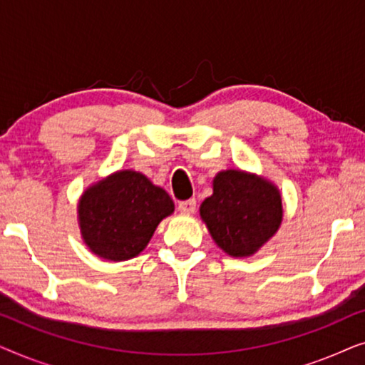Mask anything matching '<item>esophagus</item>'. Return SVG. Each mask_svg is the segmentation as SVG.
Listing matches in <instances>:
<instances>
[{
	"mask_svg": "<svg viewBox=\"0 0 365 365\" xmlns=\"http://www.w3.org/2000/svg\"><path fill=\"white\" fill-rule=\"evenodd\" d=\"M178 209L182 214H192L194 211H196V199H187V201L179 202Z\"/></svg>",
	"mask_w": 365,
	"mask_h": 365,
	"instance_id": "34e87169",
	"label": "esophagus"
}]
</instances>
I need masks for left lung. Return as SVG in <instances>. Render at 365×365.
Listing matches in <instances>:
<instances>
[{
	"label": "left lung",
	"instance_id": "left-lung-1",
	"mask_svg": "<svg viewBox=\"0 0 365 365\" xmlns=\"http://www.w3.org/2000/svg\"><path fill=\"white\" fill-rule=\"evenodd\" d=\"M199 212L224 252L247 257L277 232L282 221V199L267 179L227 169L214 178L212 196L204 199Z\"/></svg>",
	"mask_w": 365,
	"mask_h": 365
}]
</instances>
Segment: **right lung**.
<instances>
[{
    "label": "right lung",
    "mask_w": 365,
    "mask_h": 365,
    "mask_svg": "<svg viewBox=\"0 0 365 365\" xmlns=\"http://www.w3.org/2000/svg\"><path fill=\"white\" fill-rule=\"evenodd\" d=\"M173 211V199L163 187L126 169L84 191L78 219L91 252L118 262L136 257L151 241L158 224Z\"/></svg>",
    "instance_id": "1"
}]
</instances>
